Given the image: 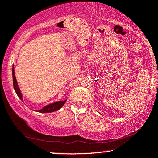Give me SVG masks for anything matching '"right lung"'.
<instances>
[{
  "label": "right lung",
  "instance_id": "add662e5",
  "mask_svg": "<svg viewBox=\"0 0 158 158\" xmlns=\"http://www.w3.org/2000/svg\"><path fill=\"white\" fill-rule=\"evenodd\" d=\"M12 74H13V84H14V88L15 91H16V93L17 96H18L19 98L23 101L22 94H21V90H20V89H19V87L18 83H17V81L16 79V76H15L14 66H13V69H12ZM65 102H66V100L57 101V102L50 103V104L45 106L43 107L42 109L39 110V111H37L40 112V113H49V112H53V111H57V110H59L60 108H62V106L64 104V103Z\"/></svg>",
  "mask_w": 158,
  "mask_h": 158
}]
</instances>
